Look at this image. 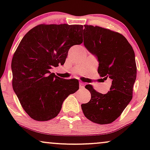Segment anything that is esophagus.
<instances>
[{
    "mask_svg": "<svg viewBox=\"0 0 150 150\" xmlns=\"http://www.w3.org/2000/svg\"><path fill=\"white\" fill-rule=\"evenodd\" d=\"M79 85H80V88L81 89H83L85 88V83H83V82H80V83H79Z\"/></svg>",
    "mask_w": 150,
    "mask_h": 150,
    "instance_id": "obj_1",
    "label": "esophagus"
}]
</instances>
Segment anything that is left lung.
<instances>
[{
	"label": "left lung",
	"instance_id": "left-lung-1",
	"mask_svg": "<svg viewBox=\"0 0 150 150\" xmlns=\"http://www.w3.org/2000/svg\"><path fill=\"white\" fill-rule=\"evenodd\" d=\"M84 45L99 62L101 77L112 80L110 91L103 94L85 86L91 99L81 105L86 118L98 124H108L121 114L132 98L137 75L135 53L125 38L118 32L98 26L85 25Z\"/></svg>",
	"mask_w": 150,
	"mask_h": 150
}]
</instances>
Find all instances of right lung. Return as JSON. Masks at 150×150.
<instances>
[{"label": "right lung", "mask_w": 150, "mask_h": 150, "mask_svg": "<svg viewBox=\"0 0 150 150\" xmlns=\"http://www.w3.org/2000/svg\"><path fill=\"white\" fill-rule=\"evenodd\" d=\"M82 25H40L22 38L11 63L13 90L34 120L55 118L70 94L79 89L76 79L61 78L53 67L64 64L70 48L82 43Z\"/></svg>", "instance_id": "right-lung-1"}]
</instances>
